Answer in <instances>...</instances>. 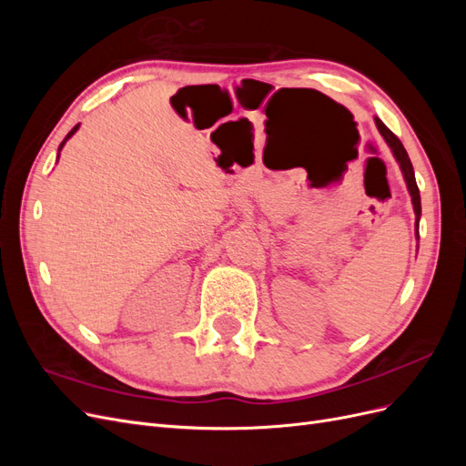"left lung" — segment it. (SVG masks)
I'll return each instance as SVG.
<instances>
[{"mask_svg":"<svg viewBox=\"0 0 466 466\" xmlns=\"http://www.w3.org/2000/svg\"><path fill=\"white\" fill-rule=\"evenodd\" d=\"M375 124H377V130L380 132V136L385 137L387 146L390 147L394 159L399 161L400 171H402L404 180H406L408 192H410V196H412V206H414V214H416V237H418V221H420V216H421V204H420V190H418V185H416V177H414V168H412L410 157H408V153H406L404 146L400 144V139L394 136L383 122L375 118Z\"/></svg>","mask_w":466,"mask_h":466,"instance_id":"8db88e82","label":"left lung"}]
</instances>
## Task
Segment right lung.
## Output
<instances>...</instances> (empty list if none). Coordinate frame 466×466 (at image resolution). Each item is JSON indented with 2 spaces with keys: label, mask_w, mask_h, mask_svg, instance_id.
I'll return each instance as SVG.
<instances>
[{
  "label": "right lung",
  "mask_w": 466,
  "mask_h": 466,
  "mask_svg": "<svg viewBox=\"0 0 466 466\" xmlns=\"http://www.w3.org/2000/svg\"><path fill=\"white\" fill-rule=\"evenodd\" d=\"M77 128H79V124H77V126H74V128H72V132H69V134H67V136H66V139H64V142H62V144H60V149H62V147H64V144H66V142H67V139H69V137H72V136H74V134H76V132H77ZM60 149H58V151H60ZM58 155H60V153H58Z\"/></svg>",
  "instance_id": "right-lung-1"
}]
</instances>
